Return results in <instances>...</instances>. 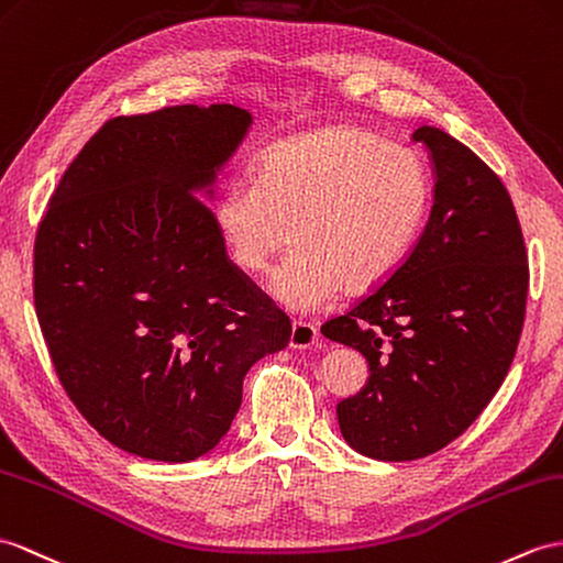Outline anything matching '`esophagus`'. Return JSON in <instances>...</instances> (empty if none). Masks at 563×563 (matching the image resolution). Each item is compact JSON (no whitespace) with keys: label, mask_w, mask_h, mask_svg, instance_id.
Masks as SVG:
<instances>
[{"label":"esophagus","mask_w":563,"mask_h":563,"mask_svg":"<svg viewBox=\"0 0 563 563\" xmlns=\"http://www.w3.org/2000/svg\"><path fill=\"white\" fill-rule=\"evenodd\" d=\"M318 341V329H314L310 322H294L291 324V339L289 346L291 349H310Z\"/></svg>","instance_id":"1"}]
</instances>
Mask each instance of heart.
I'll use <instances>...</instances> for the list:
<instances>
[{
  "label": "heart",
  "instance_id": "obj_1",
  "mask_svg": "<svg viewBox=\"0 0 563 563\" xmlns=\"http://www.w3.org/2000/svg\"><path fill=\"white\" fill-rule=\"evenodd\" d=\"M430 208V176L413 150L336 126L277 143L257 174L229 178L212 224L243 272L272 274L284 308L314 312L346 291L375 289L401 267Z\"/></svg>",
  "mask_w": 563,
  "mask_h": 563
}]
</instances>
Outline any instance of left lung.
<instances>
[{
    "label": "left lung",
    "instance_id": "obj_1",
    "mask_svg": "<svg viewBox=\"0 0 563 563\" xmlns=\"http://www.w3.org/2000/svg\"><path fill=\"white\" fill-rule=\"evenodd\" d=\"M413 141L432 162V210L391 277L341 318L329 341L361 351L365 387L336 404L351 449L416 461L454 442L509 373L526 318L528 255L509 190L437 126Z\"/></svg>",
    "mask_w": 563,
    "mask_h": 563
}]
</instances>
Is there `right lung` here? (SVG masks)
I'll return each instance as SVG.
<instances>
[{
	"label": "right lung",
	"mask_w": 563,
	"mask_h": 563,
	"mask_svg": "<svg viewBox=\"0 0 563 563\" xmlns=\"http://www.w3.org/2000/svg\"><path fill=\"white\" fill-rule=\"evenodd\" d=\"M251 126L234 104L107 121L37 227L35 310L54 369L133 456L210 454L245 373L289 346V318L227 257L208 208Z\"/></svg>",
	"instance_id": "1"
}]
</instances>
